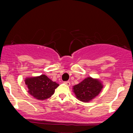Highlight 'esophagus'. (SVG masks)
Masks as SVG:
<instances>
[{
    "label": "esophagus",
    "instance_id": "esophagus-1",
    "mask_svg": "<svg viewBox=\"0 0 133 133\" xmlns=\"http://www.w3.org/2000/svg\"><path fill=\"white\" fill-rule=\"evenodd\" d=\"M64 84H65L66 85H68V86H69V85H71V83H70V82H69V81L64 82Z\"/></svg>",
    "mask_w": 133,
    "mask_h": 133
}]
</instances>
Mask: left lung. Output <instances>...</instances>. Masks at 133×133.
<instances>
[{
	"mask_svg": "<svg viewBox=\"0 0 133 133\" xmlns=\"http://www.w3.org/2000/svg\"><path fill=\"white\" fill-rule=\"evenodd\" d=\"M103 88L101 82L98 79L88 77L77 85L73 86L78 100L84 102H88L99 95Z\"/></svg>",
	"mask_w": 133,
	"mask_h": 133,
	"instance_id": "obj_1",
	"label": "left lung"
}]
</instances>
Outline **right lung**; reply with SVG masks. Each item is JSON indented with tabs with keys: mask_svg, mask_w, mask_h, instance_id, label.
I'll list each match as a JSON object with an SVG mask.
<instances>
[{
	"mask_svg": "<svg viewBox=\"0 0 133 133\" xmlns=\"http://www.w3.org/2000/svg\"><path fill=\"white\" fill-rule=\"evenodd\" d=\"M25 84L28 88V92L36 99L41 100L50 98L59 85L45 75L27 78Z\"/></svg>",
	"mask_w": 133,
	"mask_h": 133,
	"instance_id": "right-lung-1",
	"label": "right lung"
}]
</instances>
